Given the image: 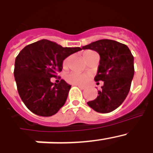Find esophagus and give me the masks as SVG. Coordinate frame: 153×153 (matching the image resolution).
Here are the masks:
<instances>
[{"label": "esophagus", "mask_w": 153, "mask_h": 153, "mask_svg": "<svg viewBox=\"0 0 153 153\" xmlns=\"http://www.w3.org/2000/svg\"><path fill=\"white\" fill-rule=\"evenodd\" d=\"M76 86H77L78 87H79V88L82 89V90H84V89H86V86H82V85H76Z\"/></svg>", "instance_id": "obj_1"}]
</instances>
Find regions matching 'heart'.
<instances>
[{"mask_svg": "<svg viewBox=\"0 0 153 153\" xmlns=\"http://www.w3.org/2000/svg\"><path fill=\"white\" fill-rule=\"evenodd\" d=\"M92 52V51H85L83 53V57L86 56L87 53H89ZM68 62H69V59H66V60L63 61V67H66L68 64ZM89 78H90V76L88 74H79V73H76V72H71L67 76V79L69 83H72V84H76V85H82V84H84L86 83V81L88 80Z\"/></svg>", "mask_w": 153, "mask_h": 153, "instance_id": "obj_1", "label": "heart"}]
</instances>
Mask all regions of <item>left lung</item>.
<instances>
[{
	"instance_id": "1",
	"label": "left lung",
	"mask_w": 153,
	"mask_h": 153,
	"mask_svg": "<svg viewBox=\"0 0 153 153\" xmlns=\"http://www.w3.org/2000/svg\"><path fill=\"white\" fill-rule=\"evenodd\" d=\"M95 51L100 56L95 81H103L97 98L87 102L101 113L113 111L126 98L134 76V58L129 47L113 40L103 39L82 47Z\"/></svg>"
}]
</instances>
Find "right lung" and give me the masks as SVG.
Listing matches in <instances>:
<instances>
[{
  "label": "right lung",
  "mask_w": 153,
  "mask_h": 153,
  "mask_svg": "<svg viewBox=\"0 0 153 153\" xmlns=\"http://www.w3.org/2000/svg\"><path fill=\"white\" fill-rule=\"evenodd\" d=\"M80 47H63L41 40L26 46L15 59L14 78L25 106L34 114L51 117L63 106L71 87L63 79L53 83L51 77L63 69V61Z\"/></svg>",
  "instance_id": "1"
}]
</instances>
